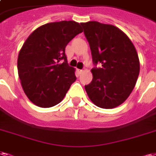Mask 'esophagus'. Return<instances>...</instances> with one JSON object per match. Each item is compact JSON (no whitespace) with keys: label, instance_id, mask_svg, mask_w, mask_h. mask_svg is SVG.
Here are the masks:
<instances>
[{"label":"esophagus","instance_id":"esophagus-1","mask_svg":"<svg viewBox=\"0 0 156 156\" xmlns=\"http://www.w3.org/2000/svg\"><path fill=\"white\" fill-rule=\"evenodd\" d=\"M83 72V69H78V73H79V74H81Z\"/></svg>","mask_w":156,"mask_h":156}]
</instances>
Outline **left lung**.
Instances as JSON below:
<instances>
[{
    "instance_id": "8db88e82",
    "label": "left lung",
    "mask_w": 156,
    "mask_h": 156,
    "mask_svg": "<svg viewBox=\"0 0 156 156\" xmlns=\"http://www.w3.org/2000/svg\"><path fill=\"white\" fill-rule=\"evenodd\" d=\"M89 44L93 80L85 85L93 103L105 109L114 108L126 100L135 87L140 73L136 50L120 29L97 21L81 23ZM101 68H97V63Z\"/></svg>"
}]
</instances>
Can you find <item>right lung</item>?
<instances>
[{
    "label": "right lung",
    "mask_w": 156,
    "mask_h": 156,
    "mask_svg": "<svg viewBox=\"0 0 156 156\" xmlns=\"http://www.w3.org/2000/svg\"><path fill=\"white\" fill-rule=\"evenodd\" d=\"M82 32L78 23L63 20L40 26L25 40L17 68L23 90L34 104L54 107L66 95L76 76L68 64L65 48Z\"/></svg>",
    "instance_id": "1"
}]
</instances>
